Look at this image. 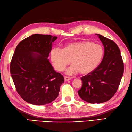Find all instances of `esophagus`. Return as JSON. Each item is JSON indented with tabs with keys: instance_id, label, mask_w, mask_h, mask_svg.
<instances>
[{
	"instance_id": "34e87169",
	"label": "esophagus",
	"mask_w": 132,
	"mask_h": 132,
	"mask_svg": "<svg viewBox=\"0 0 132 132\" xmlns=\"http://www.w3.org/2000/svg\"><path fill=\"white\" fill-rule=\"evenodd\" d=\"M72 78H70L69 77H67V76H64V80H65V81H70V79Z\"/></svg>"
}]
</instances>
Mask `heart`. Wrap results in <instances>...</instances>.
Returning <instances> with one entry per match:
<instances>
[{
    "label": "heart",
    "mask_w": 132,
    "mask_h": 132,
    "mask_svg": "<svg viewBox=\"0 0 132 132\" xmlns=\"http://www.w3.org/2000/svg\"><path fill=\"white\" fill-rule=\"evenodd\" d=\"M104 50L98 44L89 41H77L67 44L64 49L53 47L50 56L54 68L59 72L65 69L70 63H73L67 73L74 75L79 71L82 75H87L97 68L100 63Z\"/></svg>",
    "instance_id": "1"
}]
</instances>
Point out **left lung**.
<instances>
[{
  "mask_svg": "<svg viewBox=\"0 0 132 132\" xmlns=\"http://www.w3.org/2000/svg\"><path fill=\"white\" fill-rule=\"evenodd\" d=\"M104 47L101 63L91 73L81 78L83 84L79 97L89 103H102L112 98L120 85L124 63L119 48L108 38L97 34Z\"/></svg>",
  "mask_w": 132,
  "mask_h": 132,
  "instance_id": "obj_1",
  "label": "left lung"
}]
</instances>
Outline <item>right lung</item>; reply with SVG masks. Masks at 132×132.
Here are the masks:
<instances>
[{"mask_svg":"<svg viewBox=\"0 0 132 132\" xmlns=\"http://www.w3.org/2000/svg\"><path fill=\"white\" fill-rule=\"evenodd\" d=\"M56 39L50 35L34 34L15 48L10 65L11 76L18 94L28 103L45 105L58 96L64 77L47 59Z\"/></svg>","mask_w":132,"mask_h":132,"instance_id":"right-lung-1","label":"right lung"}]
</instances>
